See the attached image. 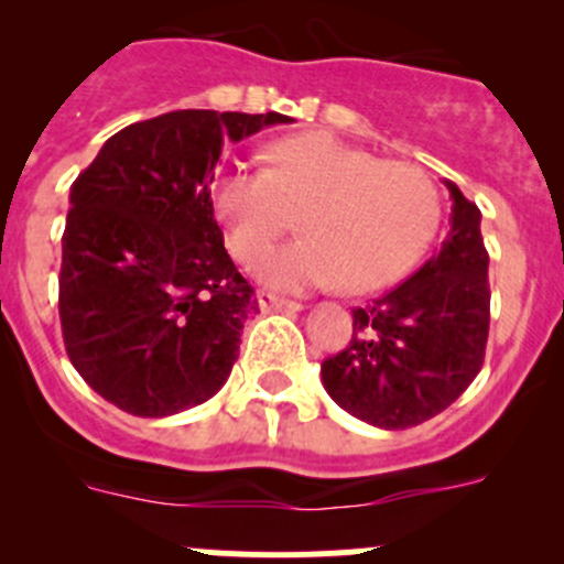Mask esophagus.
Instances as JSON below:
<instances>
[{
    "label": "esophagus",
    "instance_id": "1",
    "mask_svg": "<svg viewBox=\"0 0 564 564\" xmlns=\"http://www.w3.org/2000/svg\"><path fill=\"white\" fill-rule=\"evenodd\" d=\"M259 308L264 311V314H270V311H292V314H297V311H303V305L294 303V300L275 297V294L270 292H259Z\"/></svg>",
    "mask_w": 564,
    "mask_h": 564
}]
</instances>
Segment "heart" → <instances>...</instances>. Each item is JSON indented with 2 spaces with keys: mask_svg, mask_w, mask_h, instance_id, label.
Wrapping results in <instances>:
<instances>
[{
  "mask_svg": "<svg viewBox=\"0 0 564 564\" xmlns=\"http://www.w3.org/2000/svg\"><path fill=\"white\" fill-rule=\"evenodd\" d=\"M231 253L253 264L300 213L303 240L275 250L259 272L286 292L333 286L373 292L401 278L434 237L440 196L417 166L327 135L272 147L270 169L237 166L215 185Z\"/></svg>",
  "mask_w": 564,
  "mask_h": 564,
  "instance_id": "obj_1",
  "label": "heart"
}]
</instances>
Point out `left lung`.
Returning <instances> with one entry per match:
<instances>
[{"mask_svg":"<svg viewBox=\"0 0 564 564\" xmlns=\"http://www.w3.org/2000/svg\"><path fill=\"white\" fill-rule=\"evenodd\" d=\"M451 191L440 253L382 297L351 311L349 346L322 362V384L351 417L384 431L445 412L471 384L488 340V253L480 209Z\"/></svg>","mask_w":564,"mask_h":564,"instance_id":"obj_1","label":"left lung"}]
</instances>
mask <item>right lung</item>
<instances>
[{
    "instance_id": "1",
    "label": "right lung",
    "mask_w": 564,
    "mask_h": 564,
    "mask_svg": "<svg viewBox=\"0 0 564 564\" xmlns=\"http://www.w3.org/2000/svg\"><path fill=\"white\" fill-rule=\"evenodd\" d=\"M289 122L278 111H169L113 133L73 182L62 335L84 382L122 412L169 417L229 379L259 308L209 187L224 144Z\"/></svg>"
}]
</instances>
